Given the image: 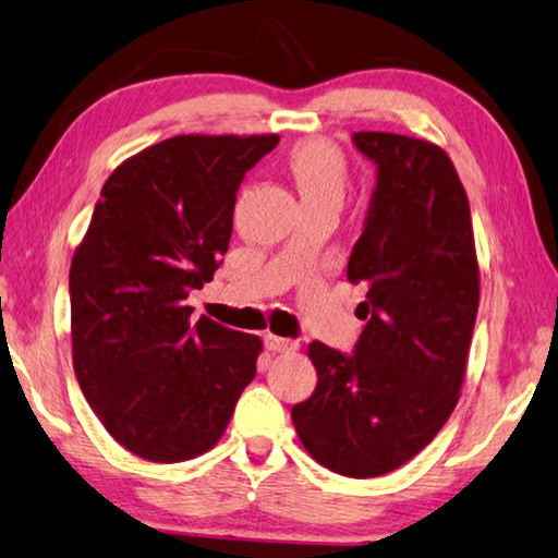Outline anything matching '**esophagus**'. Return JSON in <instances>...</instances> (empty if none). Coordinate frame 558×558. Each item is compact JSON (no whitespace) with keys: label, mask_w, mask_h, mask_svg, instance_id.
I'll list each match as a JSON object with an SVG mask.
<instances>
[{"label":"esophagus","mask_w":558,"mask_h":558,"mask_svg":"<svg viewBox=\"0 0 558 558\" xmlns=\"http://www.w3.org/2000/svg\"><path fill=\"white\" fill-rule=\"evenodd\" d=\"M264 343H267V349L274 351V353H291V351L299 349L296 341L281 339V336H271V333L267 336V339H264Z\"/></svg>","instance_id":"obj_1"}]
</instances>
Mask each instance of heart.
<instances>
[{"mask_svg": "<svg viewBox=\"0 0 558 558\" xmlns=\"http://www.w3.org/2000/svg\"><path fill=\"white\" fill-rule=\"evenodd\" d=\"M289 172L294 178L301 197L316 199L339 195L345 187V160L333 143L314 138L299 143L289 153Z\"/></svg>", "mask_w": 558, "mask_h": 558, "instance_id": "heart-1", "label": "heart"}]
</instances>
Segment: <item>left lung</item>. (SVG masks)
<instances>
[{"instance_id": "1", "label": "left lung", "mask_w": 558, "mask_h": 558, "mask_svg": "<svg viewBox=\"0 0 558 558\" xmlns=\"http://www.w3.org/2000/svg\"><path fill=\"white\" fill-rule=\"evenodd\" d=\"M378 166L349 281L365 284L353 355L314 341V396L294 405L301 445L345 477H380L413 460L460 400L480 304L470 199L450 155L430 141L361 131Z\"/></svg>"}]
</instances>
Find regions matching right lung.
<instances>
[{
  "mask_svg": "<svg viewBox=\"0 0 558 558\" xmlns=\"http://www.w3.org/2000/svg\"><path fill=\"white\" fill-rule=\"evenodd\" d=\"M277 133H187L118 166L71 259L73 371L100 425L128 452L182 462L213 450L257 373L262 339L203 316L236 190Z\"/></svg>",
  "mask_w": 558,
  "mask_h": 558,
  "instance_id": "1",
  "label": "right lung"
}]
</instances>
